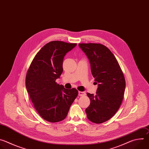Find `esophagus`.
<instances>
[{"instance_id":"1","label":"esophagus","mask_w":149,"mask_h":149,"mask_svg":"<svg viewBox=\"0 0 149 149\" xmlns=\"http://www.w3.org/2000/svg\"><path fill=\"white\" fill-rule=\"evenodd\" d=\"M86 95V93H85L84 92H82V91H79L78 92V95L79 96H84Z\"/></svg>"}]
</instances>
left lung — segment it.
I'll return each mask as SVG.
<instances>
[{
  "label": "left lung",
  "mask_w": 149,
  "mask_h": 149,
  "mask_svg": "<svg viewBox=\"0 0 149 149\" xmlns=\"http://www.w3.org/2000/svg\"><path fill=\"white\" fill-rule=\"evenodd\" d=\"M91 65L92 75L98 84L97 94L87 93L90 105L86 109L87 118L100 124L110 120L123 101L125 81L118 63L110 50L100 44H79Z\"/></svg>",
  "instance_id": "1"
}]
</instances>
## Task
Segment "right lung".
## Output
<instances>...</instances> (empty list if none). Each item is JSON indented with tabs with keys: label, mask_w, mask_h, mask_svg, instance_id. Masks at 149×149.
<instances>
[{
	"label": "right lung",
	"mask_w": 149,
	"mask_h": 149,
	"mask_svg": "<svg viewBox=\"0 0 149 149\" xmlns=\"http://www.w3.org/2000/svg\"><path fill=\"white\" fill-rule=\"evenodd\" d=\"M77 44L51 41L36 54L26 76V87L33 106L44 120L59 122L65 119L78 95L77 89H66L58 84L63 58Z\"/></svg>",
	"instance_id": "obj_1"
}]
</instances>
